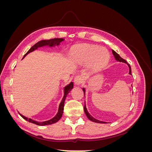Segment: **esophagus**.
Wrapping results in <instances>:
<instances>
[{
    "instance_id": "esophagus-1",
    "label": "esophagus",
    "mask_w": 152,
    "mask_h": 152,
    "mask_svg": "<svg viewBox=\"0 0 152 152\" xmlns=\"http://www.w3.org/2000/svg\"><path fill=\"white\" fill-rule=\"evenodd\" d=\"M74 83L75 85H79L81 83H82V79L81 78V77L80 76L76 77L74 79Z\"/></svg>"
}]
</instances>
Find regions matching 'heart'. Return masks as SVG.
<instances>
[{"instance_id":"b5f03b06","label":"heart","mask_w":152,"mask_h":152,"mask_svg":"<svg viewBox=\"0 0 152 152\" xmlns=\"http://www.w3.org/2000/svg\"><path fill=\"white\" fill-rule=\"evenodd\" d=\"M71 56L76 62L82 64L90 63L94 68L104 67L110 60V54L107 49L89 44L77 45L72 49Z\"/></svg>"}]
</instances>
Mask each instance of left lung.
<instances>
[{
	"label": "left lung",
	"mask_w": 152,
	"mask_h": 152,
	"mask_svg": "<svg viewBox=\"0 0 152 152\" xmlns=\"http://www.w3.org/2000/svg\"><path fill=\"white\" fill-rule=\"evenodd\" d=\"M112 53H113V56H114L115 58V59H116L117 61H120V62H122V63H127V65H128V66H129V73L130 75H131V66H130V65H129V64H128V63H127V61L125 60V59H124L123 58H122L120 56H119V54H118L115 51V50H112ZM82 89H83V91H84V94H85V89H84V88H83ZM84 112H85V113H86V115L87 117L88 118L90 121H93V122H94L100 123V124H106V123H107L106 122H103V121H101L97 120V119L94 118L93 116H91V115L89 114V113L88 112V111H87V108H86V103H85V105H84Z\"/></svg>",
	"instance_id": "8db88e82"
}]
</instances>
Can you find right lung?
Returning <instances> with one entry per match:
<instances>
[{"label": "right lung", "mask_w": 152, "mask_h": 152, "mask_svg": "<svg viewBox=\"0 0 152 152\" xmlns=\"http://www.w3.org/2000/svg\"><path fill=\"white\" fill-rule=\"evenodd\" d=\"M63 40H64V39H61V38H59V39L58 38H55V39H50V40H40V41H39V42H38L37 43H36L35 45H34L33 46H32L29 49L28 51L25 54V56H23V58H24L28 53H30L32 51H34V50H35L38 48L46 46V45H48V46H49V47H53V46H55V45H58ZM73 82H70V84H68V86L65 87V89H64V96L63 98V99L61 100V102L60 103V104H59V108H58V112L57 114L56 115V116H55L54 118H53L52 119H50V120L48 121L42 122H37V121H35L34 120H32V119H31V118H26L25 116L22 115L20 114V115L21 117H23L25 119V120L29 122L37 124V125H38V126L50 125V124H53L57 122L62 117V115H63V110H64V104H65V101L66 97L67 94L69 93H70V91L73 89Z\"/></svg>", "instance_id": "obj_1"}]
</instances>
